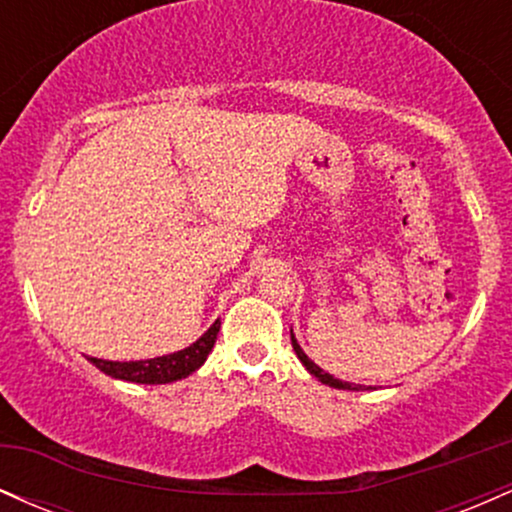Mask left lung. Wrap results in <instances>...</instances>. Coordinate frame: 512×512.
<instances>
[{"label": "left lung", "mask_w": 512, "mask_h": 512, "mask_svg": "<svg viewBox=\"0 0 512 512\" xmlns=\"http://www.w3.org/2000/svg\"><path fill=\"white\" fill-rule=\"evenodd\" d=\"M291 344H293V351H296V356L301 358L305 370H308L310 375H315V378L320 380L322 385L337 387V390H356V392L358 390H368V387H361V385H354V383H344V380H339V378H334V375L325 373V370L317 366V363H313L308 356H305V351L301 349V344H298V339H296V334H293V330H291ZM370 390H373V387H370Z\"/></svg>", "instance_id": "8db88e82"}]
</instances>
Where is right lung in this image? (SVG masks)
I'll use <instances>...</instances> for the list:
<instances>
[{"mask_svg":"<svg viewBox=\"0 0 512 512\" xmlns=\"http://www.w3.org/2000/svg\"><path fill=\"white\" fill-rule=\"evenodd\" d=\"M221 330V320H216L195 344H190L187 349L175 351V354L146 358V361H105V358L88 356V361L93 363L98 370H103L105 375L117 380H127V383H139V385H166L175 383V380L187 378V375L195 373L197 368L204 366L207 356L211 354L216 344V334Z\"/></svg>","mask_w":512,"mask_h":512,"instance_id":"add662e5","label":"right lung"}]
</instances>
